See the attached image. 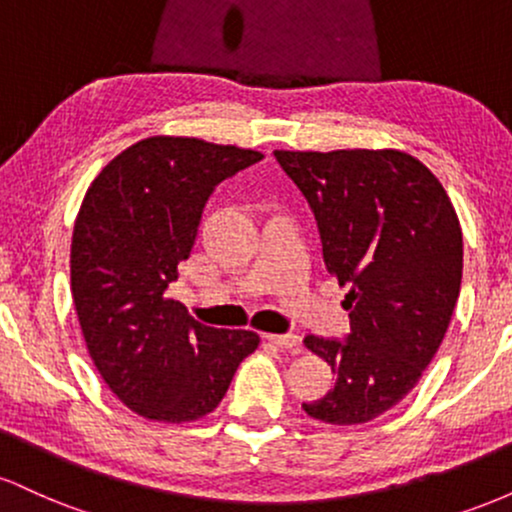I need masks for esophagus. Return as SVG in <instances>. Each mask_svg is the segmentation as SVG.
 <instances>
[{"instance_id": "1", "label": "esophagus", "mask_w": 512, "mask_h": 512, "mask_svg": "<svg viewBox=\"0 0 512 512\" xmlns=\"http://www.w3.org/2000/svg\"><path fill=\"white\" fill-rule=\"evenodd\" d=\"M264 339L286 351H298V346H301V339H298L296 334H264Z\"/></svg>"}]
</instances>
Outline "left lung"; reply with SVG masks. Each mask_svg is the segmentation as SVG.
<instances>
[{
    "label": "left lung",
    "instance_id": "1",
    "mask_svg": "<svg viewBox=\"0 0 512 512\" xmlns=\"http://www.w3.org/2000/svg\"><path fill=\"white\" fill-rule=\"evenodd\" d=\"M320 228L322 257L349 286L351 332L303 344L337 375L303 404L332 426L373 421L414 390L436 356L462 281V228L448 192L397 149L274 151Z\"/></svg>",
    "mask_w": 512,
    "mask_h": 512
}]
</instances>
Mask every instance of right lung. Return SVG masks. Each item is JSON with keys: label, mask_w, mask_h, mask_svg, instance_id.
I'll use <instances>...</instances> for the list:
<instances>
[{"label": "right lung", "mask_w": 512, "mask_h": 512, "mask_svg": "<svg viewBox=\"0 0 512 512\" xmlns=\"http://www.w3.org/2000/svg\"><path fill=\"white\" fill-rule=\"evenodd\" d=\"M260 158L195 137H149L86 190L69 257L76 315L105 385L144 419L207 416L260 344L250 330L202 325L166 296L214 187Z\"/></svg>", "instance_id": "1"}]
</instances>
